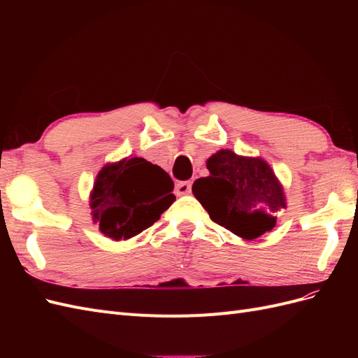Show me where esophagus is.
I'll return each instance as SVG.
<instances>
[{
    "label": "esophagus",
    "instance_id": "34e87169",
    "mask_svg": "<svg viewBox=\"0 0 358 358\" xmlns=\"http://www.w3.org/2000/svg\"><path fill=\"white\" fill-rule=\"evenodd\" d=\"M191 185L192 183L189 180H183V182H179L176 185V194L178 196H187V194L191 192Z\"/></svg>",
    "mask_w": 358,
    "mask_h": 358
}]
</instances>
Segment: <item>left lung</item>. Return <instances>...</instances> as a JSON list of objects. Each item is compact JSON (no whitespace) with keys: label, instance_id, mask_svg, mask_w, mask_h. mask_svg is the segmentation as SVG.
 <instances>
[{"label":"left lung","instance_id":"obj_1","mask_svg":"<svg viewBox=\"0 0 358 358\" xmlns=\"http://www.w3.org/2000/svg\"><path fill=\"white\" fill-rule=\"evenodd\" d=\"M206 167L210 175L194 182L192 194L213 222L246 241L273 229L276 212L287 203L282 185L264 159L221 149Z\"/></svg>","mask_w":358,"mask_h":358}]
</instances>
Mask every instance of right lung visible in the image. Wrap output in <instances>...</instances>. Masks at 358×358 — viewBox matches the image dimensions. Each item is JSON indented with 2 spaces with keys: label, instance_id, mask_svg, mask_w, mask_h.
Instances as JSON below:
<instances>
[{
  "label": "right lung",
  "instance_id": "obj_1",
  "mask_svg": "<svg viewBox=\"0 0 358 358\" xmlns=\"http://www.w3.org/2000/svg\"><path fill=\"white\" fill-rule=\"evenodd\" d=\"M173 188L167 173L145 158L106 164L90 197L92 221L113 241L131 239L158 221L176 200Z\"/></svg>",
  "mask_w": 358,
  "mask_h": 358
}]
</instances>
